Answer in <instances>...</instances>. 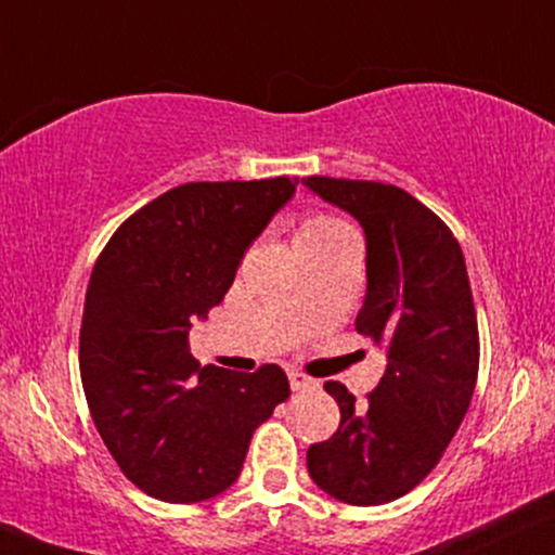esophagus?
<instances>
[{"mask_svg": "<svg viewBox=\"0 0 555 555\" xmlns=\"http://www.w3.org/2000/svg\"><path fill=\"white\" fill-rule=\"evenodd\" d=\"M289 384H292V389H294V391H301V389H310V387H314L312 378H307L305 374H297V371H292V374H289Z\"/></svg>", "mask_w": 555, "mask_h": 555, "instance_id": "34e87169", "label": "esophagus"}]
</instances>
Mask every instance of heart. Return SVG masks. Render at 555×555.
<instances>
[{
	"label": "heart",
	"mask_w": 555,
	"mask_h": 555,
	"mask_svg": "<svg viewBox=\"0 0 555 555\" xmlns=\"http://www.w3.org/2000/svg\"><path fill=\"white\" fill-rule=\"evenodd\" d=\"M340 233H350L348 222H343L340 217L327 212H312L301 222L297 241H327V237H335Z\"/></svg>",
	"instance_id": "obj_1"
}]
</instances>
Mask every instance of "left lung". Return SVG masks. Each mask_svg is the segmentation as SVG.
<instances>
[{
	"label": "left lung",
	"mask_w": 555,
	"mask_h": 555,
	"mask_svg": "<svg viewBox=\"0 0 555 555\" xmlns=\"http://www.w3.org/2000/svg\"><path fill=\"white\" fill-rule=\"evenodd\" d=\"M366 233V299L356 330L387 346L378 387L340 406L333 438L310 446L307 468L335 500L374 507L415 489L464 423L479 374V325L466 261L451 228L404 189L382 181L301 179Z\"/></svg>",
	"instance_id": "left-lung-1"
}]
</instances>
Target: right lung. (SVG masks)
<instances>
[{
  "mask_svg": "<svg viewBox=\"0 0 555 555\" xmlns=\"http://www.w3.org/2000/svg\"><path fill=\"white\" fill-rule=\"evenodd\" d=\"M297 184L173 186L130 215L96 258L79 333L83 395L122 474L160 502H205L233 487L254 430L289 397L276 363L256 374L199 366L189 330L220 305Z\"/></svg>",
  "mask_w": 555,
  "mask_h": 555,
  "instance_id": "obj_1",
  "label": "right lung"
}]
</instances>
